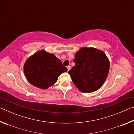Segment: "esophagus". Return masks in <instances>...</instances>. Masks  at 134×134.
<instances>
[{
	"mask_svg": "<svg viewBox=\"0 0 134 134\" xmlns=\"http://www.w3.org/2000/svg\"><path fill=\"white\" fill-rule=\"evenodd\" d=\"M67 70H68V71H69V70L71 69V66H70V65H68V66L67 67Z\"/></svg>",
	"mask_w": 134,
	"mask_h": 134,
	"instance_id": "esophagus-1",
	"label": "esophagus"
}]
</instances>
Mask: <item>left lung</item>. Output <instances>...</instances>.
I'll use <instances>...</instances> for the list:
<instances>
[{"label": "left lung", "instance_id": "obj_1", "mask_svg": "<svg viewBox=\"0 0 134 134\" xmlns=\"http://www.w3.org/2000/svg\"><path fill=\"white\" fill-rule=\"evenodd\" d=\"M74 57L75 65L69 71L74 85L83 93L100 89L109 71V60L105 53L93 47H83Z\"/></svg>", "mask_w": 134, "mask_h": 134}]
</instances>
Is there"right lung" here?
I'll use <instances>...</instances> for the list:
<instances>
[{
  "mask_svg": "<svg viewBox=\"0 0 134 134\" xmlns=\"http://www.w3.org/2000/svg\"><path fill=\"white\" fill-rule=\"evenodd\" d=\"M24 71L31 85L41 89H47L56 83L61 74L67 69L54 54L44 49L36 52L27 59Z\"/></svg>",
  "mask_w": 134,
  "mask_h": 134,
  "instance_id": "right-lung-1",
  "label": "right lung"
}]
</instances>
